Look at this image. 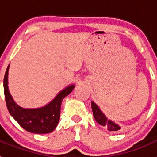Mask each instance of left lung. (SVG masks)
Masks as SVG:
<instances>
[{
	"label": "left lung",
	"mask_w": 157,
	"mask_h": 157,
	"mask_svg": "<svg viewBox=\"0 0 157 157\" xmlns=\"http://www.w3.org/2000/svg\"><path fill=\"white\" fill-rule=\"evenodd\" d=\"M91 107H92L94 119H95L96 121L99 123L100 125L107 127L109 131H112V132H116V131L121 129V127L120 125H118L117 123L112 121L111 120H109L107 118V116L104 114L103 112L100 109L98 105L93 101H91Z\"/></svg>",
	"instance_id": "obj_1"
}]
</instances>
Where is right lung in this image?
<instances>
[{"instance_id": "1", "label": "right lung", "mask_w": 157, "mask_h": 157, "mask_svg": "<svg viewBox=\"0 0 157 157\" xmlns=\"http://www.w3.org/2000/svg\"><path fill=\"white\" fill-rule=\"evenodd\" d=\"M8 65L4 78V91L7 108L11 116L23 129L34 134H48L56 129L60 116V106L63 98L71 93L74 84L59 91L45 106L37 109H24L16 103L8 89Z\"/></svg>"}]
</instances>
